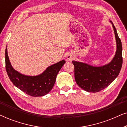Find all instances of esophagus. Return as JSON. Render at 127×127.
I'll use <instances>...</instances> for the list:
<instances>
[{"instance_id":"obj_1","label":"esophagus","mask_w":127,"mask_h":127,"mask_svg":"<svg viewBox=\"0 0 127 127\" xmlns=\"http://www.w3.org/2000/svg\"><path fill=\"white\" fill-rule=\"evenodd\" d=\"M66 58L67 59V60L72 61L73 59L74 58V57H73V55L72 54H68L67 55Z\"/></svg>"}]
</instances>
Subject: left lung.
<instances>
[{
  "label": "left lung",
  "instance_id": "left-lung-1",
  "mask_svg": "<svg viewBox=\"0 0 127 127\" xmlns=\"http://www.w3.org/2000/svg\"><path fill=\"white\" fill-rule=\"evenodd\" d=\"M116 41V51L109 63L100 66H94L84 62L72 61L74 66V78L80 87L86 91L97 93L108 87L120 72L123 64L122 44L113 22Z\"/></svg>",
  "mask_w": 127,
  "mask_h": 127
}]
</instances>
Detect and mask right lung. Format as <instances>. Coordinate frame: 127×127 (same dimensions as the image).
Masks as SVG:
<instances>
[{
    "instance_id": "right-lung-1",
    "label": "right lung",
    "mask_w": 127,
    "mask_h": 127,
    "mask_svg": "<svg viewBox=\"0 0 127 127\" xmlns=\"http://www.w3.org/2000/svg\"><path fill=\"white\" fill-rule=\"evenodd\" d=\"M5 61L7 73L15 87L32 96H44L49 93L55 84L58 72L65 63L62 60L48 67L37 76H27L15 70L10 63L7 54L5 51Z\"/></svg>"
}]
</instances>
